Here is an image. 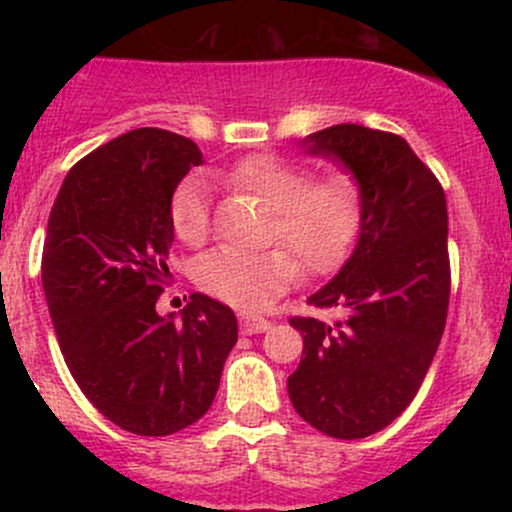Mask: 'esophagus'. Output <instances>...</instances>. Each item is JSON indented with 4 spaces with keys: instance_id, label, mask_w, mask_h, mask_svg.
<instances>
[{
    "instance_id": "1",
    "label": "esophagus",
    "mask_w": 512,
    "mask_h": 512,
    "mask_svg": "<svg viewBox=\"0 0 512 512\" xmlns=\"http://www.w3.org/2000/svg\"><path fill=\"white\" fill-rule=\"evenodd\" d=\"M269 327H272V322L260 315H240V332L243 334H260L267 332Z\"/></svg>"
}]
</instances>
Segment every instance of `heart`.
<instances>
[{
    "label": "heart",
    "instance_id": "obj_1",
    "mask_svg": "<svg viewBox=\"0 0 512 512\" xmlns=\"http://www.w3.org/2000/svg\"><path fill=\"white\" fill-rule=\"evenodd\" d=\"M223 180L272 207L267 238L284 243L262 252L219 248L199 257L192 279L223 303L264 308L301 276L297 254L310 272H330L361 233L366 190L354 173L315 178V170L305 163L279 154H252L228 168ZM168 216L175 238L185 245L204 243L211 228L207 182L199 175L182 178L170 195Z\"/></svg>",
    "mask_w": 512,
    "mask_h": 512
}]
</instances>
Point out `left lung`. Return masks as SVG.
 Masks as SVG:
<instances>
[{
	"instance_id": "left-lung-1",
	"label": "left lung",
	"mask_w": 512,
	"mask_h": 512,
	"mask_svg": "<svg viewBox=\"0 0 512 512\" xmlns=\"http://www.w3.org/2000/svg\"><path fill=\"white\" fill-rule=\"evenodd\" d=\"M308 144L361 180L366 216L342 272L308 298L342 317L289 320L305 354L289 397L320 433L356 440L409 407L438 351L450 303L448 209L438 178L399 134L334 125Z\"/></svg>"
}]
</instances>
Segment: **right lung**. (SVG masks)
<instances>
[{
    "label": "right lung",
    "instance_id": "right-lung-1",
    "mask_svg": "<svg viewBox=\"0 0 512 512\" xmlns=\"http://www.w3.org/2000/svg\"><path fill=\"white\" fill-rule=\"evenodd\" d=\"M197 144L142 127L98 146L62 182L43 248V289L76 385L105 419L170 436L207 414L238 342L233 310L192 293L161 317L173 245L168 204Z\"/></svg>",
    "mask_w": 512,
    "mask_h": 512
}]
</instances>
